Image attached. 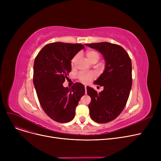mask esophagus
I'll list each match as a JSON object with an SVG mask.
<instances>
[{
    "label": "esophagus",
    "instance_id": "34e87169",
    "mask_svg": "<svg viewBox=\"0 0 161 161\" xmlns=\"http://www.w3.org/2000/svg\"><path fill=\"white\" fill-rule=\"evenodd\" d=\"M85 89H86V94L87 93V86H85Z\"/></svg>",
    "mask_w": 161,
    "mask_h": 161
}]
</instances>
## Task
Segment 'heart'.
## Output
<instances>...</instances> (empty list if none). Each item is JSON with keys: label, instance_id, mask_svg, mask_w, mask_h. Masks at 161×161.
<instances>
[{"label": "heart", "instance_id": "b5f03b06", "mask_svg": "<svg viewBox=\"0 0 161 161\" xmlns=\"http://www.w3.org/2000/svg\"><path fill=\"white\" fill-rule=\"evenodd\" d=\"M86 56H87L88 61L90 63L94 61H98V60L99 59V57H100L99 53L97 52H96V51H93V50L88 51V52L86 53ZM77 59H78V55H75L72 58V61H71L72 66H74V64H75L76 61H77ZM95 75L93 73H91V72H81L79 74V79L83 83H88L95 78Z\"/></svg>", "mask_w": 161, "mask_h": 161}]
</instances>
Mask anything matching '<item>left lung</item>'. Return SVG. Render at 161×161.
Wrapping results in <instances>:
<instances>
[{
	"label": "left lung",
	"instance_id": "8db88e82",
	"mask_svg": "<svg viewBox=\"0 0 161 161\" xmlns=\"http://www.w3.org/2000/svg\"><path fill=\"white\" fill-rule=\"evenodd\" d=\"M102 54L105 60V69L94 83L104 87L98 93L87 87L91 98L89 104L91 119L98 123H106L115 119L127 102L132 87V62L127 52L121 46L109 43L86 44Z\"/></svg>",
	"mask_w": 161,
	"mask_h": 161
}]
</instances>
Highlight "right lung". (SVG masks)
<instances>
[{
    "label": "right lung",
    "mask_w": 161,
    "mask_h": 161,
    "mask_svg": "<svg viewBox=\"0 0 161 161\" xmlns=\"http://www.w3.org/2000/svg\"><path fill=\"white\" fill-rule=\"evenodd\" d=\"M84 46L54 42L46 45L35 58L33 83L45 113L58 123H68L75 116V108L85 94V87L75 83L71 88L63 83L71 71V60Z\"/></svg>",
    "instance_id": "obj_1"
}]
</instances>
